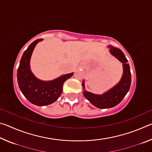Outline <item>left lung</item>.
Here are the masks:
<instances>
[{
	"label": "left lung",
	"mask_w": 152,
	"mask_h": 152,
	"mask_svg": "<svg viewBox=\"0 0 152 152\" xmlns=\"http://www.w3.org/2000/svg\"><path fill=\"white\" fill-rule=\"evenodd\" d=\"M108 47L110 48V54L123 64V72L120 81L113 88L102 94H94L86 91L84 80L82 81V83L84 96L92 104L99 109H109L119 104L127 94L132 82L129 64H128V60L124 53L119 48H114L111 45Z\"/></svg>",
	"instance_id": "1"
}]
</instances>
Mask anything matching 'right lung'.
Returning a JSON list of instances; mask_svg holds the SVG:
<instances>
[{
	"label": "right lung",
	"instance_id": "add662e5",
	"mask_svg": "<svg viewBox=\"0 0 152 152\" xmlns=\"http://www.w3.org/2000/svg\"><path fill=\"white\" fill-rule=\"evenodd\" d=\"M37 39L31 43L24 51L17 70V81L20 91L25 97L37 106H46L57 101L63 91V84L72 76L74 72L64 74L52 80H41L35 76L31 70L30 60L33 50L38 42Z\"/></svg>",
	"mask_w": 152,
	"mask_h": 152
}]
</instances>
